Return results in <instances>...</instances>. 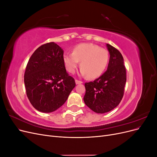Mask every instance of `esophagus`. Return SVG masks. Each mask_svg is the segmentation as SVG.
Here are the masks:
<instances>
[{
  "label": "esophagus",
  "instance_id": "1",
  "mask_svg": "<svg viewBox=\"0 0 157 157\" xmlns=\"http://www.w3.org/2000/svg\"><path fill=\"white\" fill-rule=\"evenodd\" d=\"M75 83L76 84H82V82L80 81V80H75Z\"/></svg>",
  "mask_w": 157,
  "mask_h": 157
}]
</instances>
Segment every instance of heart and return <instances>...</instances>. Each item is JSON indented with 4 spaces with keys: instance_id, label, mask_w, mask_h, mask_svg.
<instances>
[{
    "instance_id": "obj_1",
    "label": "heart",
    "mask_w": 157,
    "mask_h": 157,
    "mask_svg": "<svg viewBox=\"0 0 157 157\" xmlns=\"http://www.w3.org/2000/svg\"><path fill=\"white\" fill-rule=\"evenodd\" d=\"M63 61L69 73H74L80 61V73L89 78H98L105 72L109 61L106 49L91 43H81L75 46L72 53H65Z\"/></svg>"
}]
</instances>
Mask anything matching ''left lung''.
<instances>
[{
	"instance_id": "left-lung-1",
	"label": "left lung",
	"mask_w": 157,
	"mask_h": 157,
	"mask_svg": "<svg viewBox=\"0 0 157 157\" xmlns=\"http://www.w3.org/2000/svg\"><path fill=\"white\" fill-rule=\"evenodd\" d=\"M110 58L107 69L93 82L84 84L85 104L97 113H105L115 109L122 100L126 82V68L121 52L107 44Z\"/></svg>"
}]
</instances>
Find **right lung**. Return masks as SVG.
Wrapping results in <instances>:
<instances>
[{"mask_svg": "<svg viewBox=\"0 0 157 157\" xmlns=\"http://www.w3.org/2000/svg\"><path fill=\"white\" fill-rule=\"evenodd\" d=\"M63 50L54 42L39 47L28 61L24 83L28 99L37 111H55L62 106L75 87L63 61Z\"/></svg>", "mask_w": 157, "mask_h": 157, "instance_id": "right-lung-1", "label": "right lung"}]
</instances>
